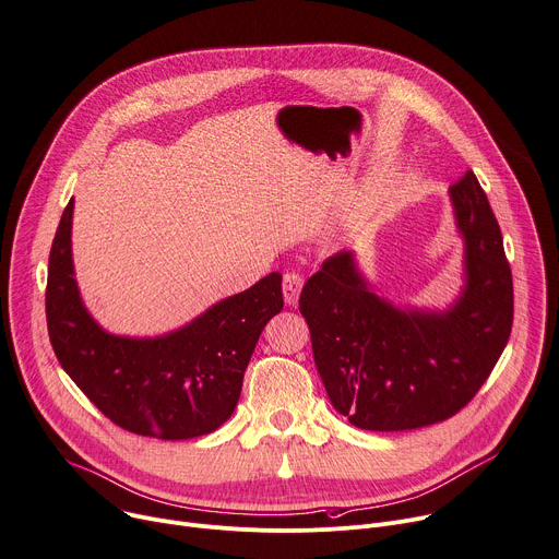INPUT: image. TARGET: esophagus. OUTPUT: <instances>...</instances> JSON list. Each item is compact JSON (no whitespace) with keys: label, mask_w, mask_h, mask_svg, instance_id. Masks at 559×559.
I'll return each instance as SVG.
<instances>
[{"label":"esophagus","mask_w":559,"mask_h":559,"mask_svg":"<svg viewBox=\"0 0 559 559\" xmlns=\"http://www.w3.org/2000/svg\"><path fill=\"white\" fill-rule=\"evenodd\" d=\"M301 286H304V277L295 271H288L284 273V280H282V290H284V301L288 306H295L297 304V297L301 293Z\"/></svg>","instance_id":"1"}]
</instances>
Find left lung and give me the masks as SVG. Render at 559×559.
<instances>
[{
    "instance_id": "obj_1",
    "label": "left lung",
    "mask_w": 559,
    "mask_h": 559,
    "mask_svg": "<svg viewBox=\"0 0 559 559\" xmlns=\"http://www.w3.org/2000/svg\"><path fill=\"white\" fill-rule=\"evenodd\" d=\"M466 284L449 311L378 297L348 251L329 258L299 295L331 404L364 430H411L460 413L488 380L513 326L504 241L473 170L451 189Z\"/></svg>"
}]
</instances>
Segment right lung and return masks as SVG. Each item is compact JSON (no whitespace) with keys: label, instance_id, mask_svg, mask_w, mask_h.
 Segmentation results:
<instances>
[{"label":"right lung","instance_id":"add662e5","mask_svg":"<svg viewBox=\"0 0 559 559\" xmlns=\"http://www.w3.org/2000/svg\"><path fill=\"white\" fill-rule=\"evenodd\" d=\"M73 209L61 213L48 258L46 322L52 350L82 393L117 426L157 440H191L235 411L243 370L284 308L282 275L213 304L162 337L106 333L86 311L73 271Z\"/></svg>","mask_w":559,"mask_h":559}]
</instances>
